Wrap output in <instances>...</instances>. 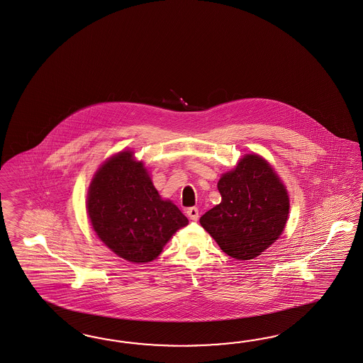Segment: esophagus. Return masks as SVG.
Here are the masks:
<instances>
[{
	"label": "esophagus",
	"mask_w": 363,
	"mask_h": 363,
	"mask_svg": "<svg viewBox=\"0 0 363 363\" xmlns=\"http://www.w3.org/2000/svg\"><path fill=\"white\" fill-rule=\"evenodd\" d=\"M186 214H188V217H189L192 221H197V218H199V209H197L196 206L188 208V209H186Z\"/></svg>",
	"instance_id": "34e87169"
}]
</instances>
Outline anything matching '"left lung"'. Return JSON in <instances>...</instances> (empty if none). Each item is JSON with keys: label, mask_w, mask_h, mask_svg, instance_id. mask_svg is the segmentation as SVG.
Returning <instances> with one entry per match:
<instances>
[{"label": "left lung", "mask_w": 363, "mask_h": 363, "mask_svg": "<svg viewBox=\"0 0 363 363\" xmlns=\"http://www.w3.org/2000/svg\"><path fill=\"white\" fill-rule=\"evenodd\" d=\"M221 203L200 223L223 252L254 259L284 230L289 213L287 189L266 159L247 154L217 183Z\"/></svg>", "instance_id": "1"}]
</instances>
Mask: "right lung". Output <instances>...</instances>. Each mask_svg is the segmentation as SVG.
<instances>
[{
  "mask_svg": "<svg viewBox=\"0 0 363 363\" xmlns=\"http://www.w3.org/2000/svg\"><path fill=\"white\" fill-rule=\"evenodd\" d=\"M86 212L99 238L123 259L146 263L188 225L177 205L163 200L133 151L105 160L94 174Z\"/></svg>",
  "mask_w": 363,
  "mask_h": 363,
  "instance_id": "obj_1",
  "label": "right lung"
}]
</instances>
